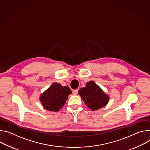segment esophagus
Listing matches in <instances>:
<instances>
[{"label":"esophagus","mask_w":150,"mask_h":150,"mask_svg":"<svg viewBox=\"0 0 150 150\" xmlns=\"http://www.w3.org/2000/svg\"><path fill=\"white\" fill-rule=\"evenodd\" d=\"M77 92H78V90H74L73 91V95H77Z\"/></svg>","instance_id":"1"}]
</instances>
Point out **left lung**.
Instances as JSON below:
<instances>
[{"mask_svg":"<svg viewBox=\"0 0 150 150\" xmlns=\"http://www.w3.org/2000/svg\"><path fill=\"white\" fill-rule=\"evenodd\" d=\"M78 94L86 105L93 111L105 106L110 99V96L92 80L88 82L85 88H81Z\"/></svg>","mask_w":150,"mask_h":150,"instance_id":"obj_1","label":"left lung"}]
</instances>
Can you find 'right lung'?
Wrapping results in <instances>:
<instances>
[{"instance_id": "add662e5", "label": "right lung", "mask_w": 150, "mask_h": 150, "mask_svg": "<svg viewBox=\"0 0 150 150\" xmlns=\"http://www.w3.org/2000/svg\"><path fill=\"white\" fill-rule=\"evenodd\" d=\"M71 93L69 86H62L59 83L54 82L40 95L39 99L45 109L57 112L63 107Z\"/></svg>"}]
</instances>
